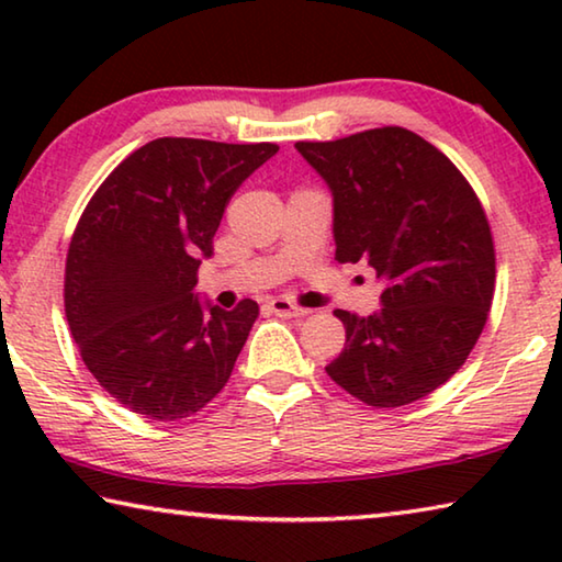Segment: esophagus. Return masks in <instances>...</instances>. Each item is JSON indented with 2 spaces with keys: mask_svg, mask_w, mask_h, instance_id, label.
<instances>
[{
  "mask_svg": "<svg viewBox=\"0 0 562 562\" xmlns=\"http://www.w3.org/2000/svg\"><path fill=\"white\" fill-rule=\"evenodd\" d=\"M270 312H274L278 317H304L307 315V310L300 307V304H294L290 300H282V297H274L268 302Z\"/></svg>",
  "mask_w": 562,
  "mask_h": 562,
  "instance_id": "1",
  "label": "esophagus"
}]
</instances>
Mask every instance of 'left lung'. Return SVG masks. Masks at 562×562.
<instances>
[{
    "instance_id": "left-lung-1",
    "label": "left lung",
    "mask_w": 562,
    "mask_h": 562,
    "mask_svg": "<svg viewBox=\"0 0 562 562\" xmlns=\"http://www.w3.org/2000/svg\"><path fill=\"white\" fill-rule=\"evenodd\" d=\"M294 148L331 190L337 260H364L384 284L374 315L335 310L347 341L327 374L379 408L431 394L471 355L493 300L496 252L473 188L398 126Z\"/></svg>"
}]
</instances>
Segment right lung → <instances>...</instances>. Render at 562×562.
Segmentation results:
<instances>
[{
	"mask_svg": "<svg viewBox=\"0 0 562 562\" xmlns=\"http://www.w3.org/2000/svg\"><path fill=\"white\" fill-rule=\"evenodd\" d=\"M274 144L156 138L83 211L66 255V319L83 364L131 412L176 422L221 394L260 315L198 297V268L233 193Z\"/></svg>",
	"mask_w": 562,
	"mask_h": 562,
	"instance_id": "obj_1",
	"label": "right lung"
}]
</instances>
